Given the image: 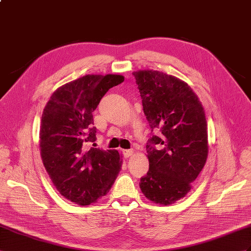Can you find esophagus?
Returning a JSON list of instances; mask_svg holds the SVG:
<instances>
[{"instance_id":"esophagus-1","label":"esophagus","mask_w":251,"mask_h":251,"mask_svg":"<svg viewBox=\"0 0 251 251\" xmlns=\"http://www.w3.org/2000/svg\"><path fill=\"white\" fill-rule=\"evenodd\" d=\"M133 152H134L133 150H124L123 155H124L125 158H128V157H130L131 155H133Z\"/></svg>"}]
</instances>
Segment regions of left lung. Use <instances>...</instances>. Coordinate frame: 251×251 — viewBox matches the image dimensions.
Here are the masks:
<instances>
[{
	"mask_svg": "<svg viewBox=\"0 0 251 251\" xmlns=\"http://www.w3.org/2000/svg\"><path fill=\"white\" fill-rule=\"evenodd\" d=\"M143 110L152 136L146 145L150 170L141 178L144 196L169 205L183 198L208 158V130L204 110L187 82L160 71L133 72Z\"/></svg>",
	"mask_w": 251,
	"mask_h": 251,
	"instance_id": "obj_1",
	"label": "left lung"
}]
</instances>
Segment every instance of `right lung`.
I'll list each match as a JSON object with an SVG mask.
<instances>
[{
    "mask_svg": "<svg viewBox=\"0 0 251 251\" xmlns=\"http://www.w3.org/2000/svg\"><path fill=\"white\" fill-rule=\"evenodd\" d=\"M123 81L118 74L85 75L57 89L43 109L42 162L57 191L74 203L89 205L106 195L121 171L118 151L88 144L96 139L92 112L108 90Z\"/></svg>",
    "mask_w": 251,
    "mask_h": 251,
    "instance_id": "add662e5",
    "label": "right lung"
}]
</instances>
